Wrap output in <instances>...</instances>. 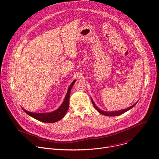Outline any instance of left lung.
Listing matches in <instances>:
<instances>
[{
	"instance_id": "obj_1",
	"label": "left lung",
	"mask_w": 159,
	"mask_h": 159,
	"mask_svg": "<svg viewBox=\"0 0 159 159\" xmlns=\"http://www.w3.org/2000/svg\"><path fill=\"white\" fill-rule=\"evenodd\" d=\"M92 102H93V106H94V107L96 109V110L99 112L101 113V114L103 115H105V116H119V115H121L122 114H123L124 112L128 111V110H129L131 108L133 107L136 104H137V102H136L134 104H133V106L128 107L127 109H123V110H120V111H112V112H106V111H101V109H99L94 104V102H93V101L92 100Z\"/></svg>"
}]
</instances>
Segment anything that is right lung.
Masks as SVG:
<instances>
[{"instance_id": "right-lung-1", "label": "right lung", "mask_w": 159, "mask_h": 159, "mask_svg": "<svg viewBox=\"0 0 159 159\" xmlns=\"http://www.w3.org/2000/svg\"><path fill=\"white\" fill-rule=\"evenodd\" d=\"M75 81L76 80H74L72 82V83L70 84V87H69V89H68L67 93L66 94V96L65 98V99L62 104L56 111L52 112H49V113H34V112H31L30 111H27L23 108H22V109H23L25 112L27 113L28 115L42 122L54 123L60 120L65 115L66 111H68V109H69L70 90L74 83L75 82Z\"/></svg>"}]
</instances>
